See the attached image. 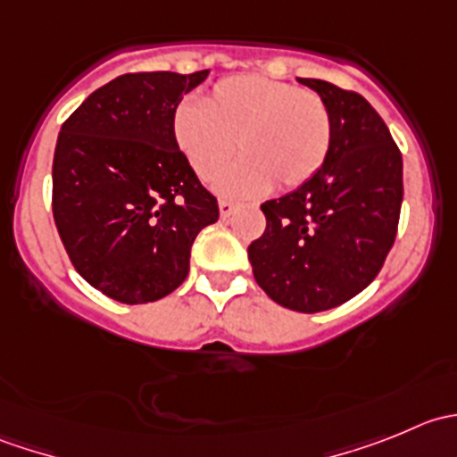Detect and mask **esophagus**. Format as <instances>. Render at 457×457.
I'll list each match as a JSON object with an SVG mask.
<instances>
[{"label":"esophagus","mask_w":457,"mask_h":457,"mask_svg":"<svg viewBox=\"0 0 457 457\" xmlns=\"http://www.w3.org/2000/svg\"><path fill=\"white\" fill-rule=\"evenodd\" d=\"M237 210V205H234L232 201H225V199H220L219 201V212H220V219H229V216H232V212Z\"/></svg>","instance_id":"1"}]
</instances>
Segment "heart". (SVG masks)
<instances>
[{"label":"heart","instance_id":"b5f03b06","mask_svg":"<svg viewBox=\"0 0 457 457\" xmlns=\"http://www.w3.org/2000/svg\"><path fill=\"white\" fill-rule=\"evenodd\" d=\"M331 112L312 90L261 75L219 81L203 105L183 101L172 114V137L201 181L219 177L233 155L242 161L216 181L220 195L261 196L298 187L322 168L331 147Z\"/></svg>","mask_w":457,"mask_h":457}]
</instances>
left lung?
Masks as SVG:
<instances>
[{"mask_svg":"<svg viewBox=\"0 0 457 457\" xmlns=\"http://www.w3.org/2000/svg\"><path fill=\"white\" fill-rule=\"evenodd\" d=\"M298 81L329 108V154L298 190L262 203L267 228L247 256L271 301L316 314L347 303L380 271L398 232L403 154L365 96Z\"/></svg>","mask_w":457,"mask_h":457,"instance_id":"1","label":"left lung"}]
</instances>
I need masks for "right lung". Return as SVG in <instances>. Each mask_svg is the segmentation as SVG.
I'll return each mask as SVG.
<instances>
[{"mask_svg":"<svg viewBox=\"0 0 457 457\" xmlns=\"http://www.w3.org/2000/svg\"><path fill=\"white\" fill-rule=\"evenodd\" d=\"M210 71L135 72L66 119L53 159V216L81 276L126 305L159 301L190 271L196 234L219 220L172 137L183 95Z\"/></svg>","mask_w":457,"mask_h":457,"instance_id":"obj_1","label":"right lung"}]
</instances>
